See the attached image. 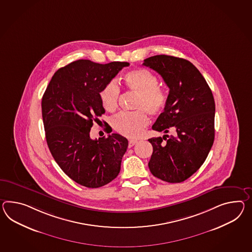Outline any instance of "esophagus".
Returning <instances> with one entry per match:
<instances>
[{
	"label": "esophagus",
	"instance_id": "obj_1",
	"mask_svg": "<svg viewBox=\"0 0 252 252\" xmlns=\"http://www.w3.org/2000/svg\"><path fill=\"white\" fill-rule=\"evenodd\" d=\"M136 143H137V141H136V140H129L128 148H132L133 146H135Z\"/></svg>",
	"mask_w": 252,
	"mask_h": 252
}]
</instances>
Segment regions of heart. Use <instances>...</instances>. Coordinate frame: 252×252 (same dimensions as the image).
Masks as SVG:
<instances>
[{
    "mask_svg": "<svg viewBox=\"0 0 252 252\" xmlns=\"http://www.w3.org/2000/svg\"><path fill=\"white\" fill-rule=\"evenodd\" d=\"M125 82L130 90L139 94L135 112H121L112 119L113 128L120 135L136 138L143 134L149 124V115L157 116L166 106V94L160 88L155 74L146 68H137L125 75ZM120 97V87L116 80L108 82L100 93L101 102L108 112L117 110Z\"/></svg>",
    "mask_w": 252,
    "mask_h": 252,
    "instance_id": "1",
    "label": "heart"
}]
</instances>
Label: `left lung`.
Instances as JSON below:
<instances>
[{
  "mask_svg": "<svg viewBox=\"0 0 252 252\" xmlns=\"http://www.w3.org/2000/svg\"><path fill=\"white\" fill-rule=\"evenodd\" d=\"M143 64L162 76L169 88L166 106L152 129L176 131L175 136L152 137L148 166L156 178L180 183L202 166L215 137V101L202 74L190 62L175 56H154Z\"/></svg>",
  "mask_w": 252,
  "mask_h": 252,
  "instance_id": "1",
  "label": "left lung"
}]
</instances>
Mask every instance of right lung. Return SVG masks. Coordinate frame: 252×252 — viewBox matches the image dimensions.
Segmentation results:
<instances>
[{
  "label": "right lung",
  "mask_w": 252,
  "mask_h": 252,
  "mask_svg": "<svg viewBox=\"0 0 252 252\" xmlns=\"http://www.w3.org/2000/svg\"><path fill=\"white\" fill-rule=\"evenodd\" d=\"M128 65L126 62H72L56 71L43 94L42 115L50 152L69 178L86 188L108 184L120 172L127 139L118 134L92 139L90 130L105 112L100 93Z\"/></svg>",
  "instance_id": "add662e5"
}]
</instances>
